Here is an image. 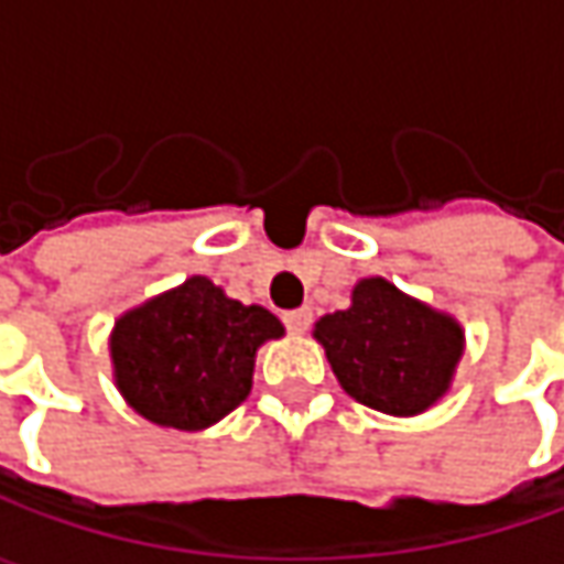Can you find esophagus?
Segmentation results:
<instances>
[{
    "label": "esophagus",
    "instance_id": "obj_1",
    "mask_svg": "<svg viewBox=\"0 0 564 564\" xmlns=\"http://www.w3.org/2000/svg\"><path fill=\"white\" fill-rule=\"evenodd\" d=\"M311 319H314L311 307H297V311H289V314H285V326L301 336V333H307V329H311Z\"/></svg>",
    "mask_w": 564,
    "mask_h": 564
}]
</instances>
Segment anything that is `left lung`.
I'll return each instance as SVG.
<instances>
[{
	"label": "left lung",
	"mask_w": 564,
	"mask_h": 564,
	"mask_svg": "<svg viewBox=\"0 0 564 564\" xmlns=\"http://www.w3.org/2000/svg\"><path fill=\"white\" fill-rule=\"evenodd\" d=\"M341 389L360 404L414 417L443 399L465 351L458 319L408 297L386 279H360L351 307L316 319Z\"/></svg>",
	"instance_id": "1"
}]
</instances>
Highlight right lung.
Wrapping results in <instances>:
<instances>
[{
	"label": "right lung",
	"instance_id": "right-lung-1",
	"mask_svg": "<svg viewBox=\"0 0 564 564\" xmlns=\"http://www.w3.org/2000/svg\"><path fill=\"white\" fill-rule=\"evenodd\" d=\"M282 336L285 326L267 307L191 275L121 314L109 351L116 386L141 417L194 433L248 399L257 348Z\"/></svg>",
	"mask_w": 564,
	"mask_h": 564
}]
</instances>
